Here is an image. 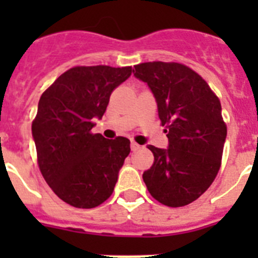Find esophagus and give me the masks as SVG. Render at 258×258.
Instances as JSON below:
<instances>
[{"label": "esophagus", "mask_w": 258, "mask_h": 258, "mask_svg": "<svg viewBox=\"0 0 258 258\" xmlns=\"http://www.w3.org/2000/svg\"><path fill=\"white\" fill-rule=\"evenodd\" d=\"M131 149H132V151H137V150L140 149V145H138V143H136V142H132L131 143Z\"/></svg>", "instance_id": "1"}]
</instances>
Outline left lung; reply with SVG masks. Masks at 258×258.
<instances>
[{"mask_svg":"<svg viewBox=\"0 0 258 258\" xmlns=\"http://www.w3.org/2000/svg\"><path fill=\"white\" fill-rule=\"evenodd\" d=\"M134 68V76L154 94L169 142L168 149L147 146L155 161L143 181L164 206H187L208 190L220 170L227 134L221 103L186 66L149 61Z\"/></svg>","mask_w":258,"mask_h":258,"instance_id":"left-lung-1","label":"left lung"}]
</instances>
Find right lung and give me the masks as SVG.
Returning <instances> with one entry per match:
<instances>
[{
    "label": "right lung",
    "instance_id": "obj_1",
    "mask_svg": "<svg viewBox=\"0 0 258 258\" xmlns=\"http://www.w3.org/2000/svg\"><path fill=\"white\" fill-rule=\"evenodd\" d=\"M132 75V67H75L41 95L32 137L40 170L51 190L76 208H94L113 192L131 152L125 137L92 134L109 95Z\"/></svg>",
    "mask_w": 258,
    "mask_h": 258
}]
</instances>
